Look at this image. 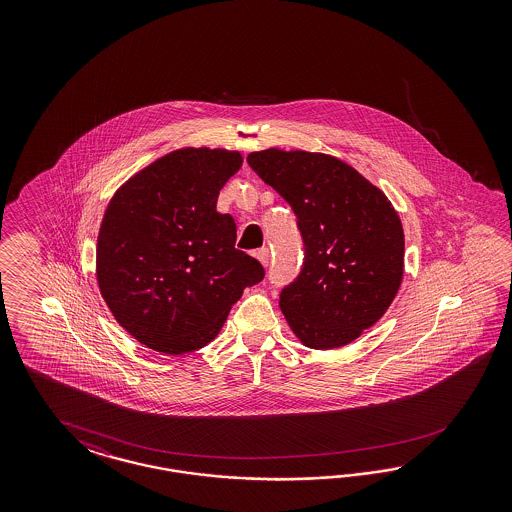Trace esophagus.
I'll use <instances>...</instances> for the list:
<instances>
[{
  "label": "esophagus",
  "mask_w": 512,
  "mask_h": 512,
  "mask_svg": "<svg viewBox=\"0 0 512 512\" xmlns=\"http://www.w3.org/2000/svg\"><path fill=\"white\" fill-rule=\"evenodd\" d=\"M255 257H257L264 266H268V263H270V251H268V248L259 249V251L255 253Z\"/></svg>",
  "instance_id": "obj_1"
}]
</instances>
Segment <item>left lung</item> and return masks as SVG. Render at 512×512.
Here are the masks:
<instances>
[{
  "label": "left lung",
  "instance_id": "8db88e82",
  "mask_svg": "<svg viewBox=\"0 0 512 512\" xmlns=\"http://www.w3.org/2000/svg\"><path fill=\"white\" fill-rule=\"evenodd\" d=\"M249 167L289 202L304 242L300 274L279 293L296 338L311 349L357 340L392 304L403 276L402 221L364 176L340 159L263 150Z\"/></svg>",
  "mask_w": 512,
  "mask_h": 512
}]
</instances>
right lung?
I'll use <instances>...</instances> for the list:
<instances>
[{"label":"right lung","instance_id":"1","mask_svg":"<svg viewBox=\"0 0 512 512\" xmlns=\"http://www.w3.org/2000/svg\"><path fill=\"white\" fill-rule=\"evenodd\" d=\"M242 155L176 150L116 191L97 238V281L116 321L142 345L184 355L216 338L263 264L234 248L217 195Z\"/></svg>","mask_w":512,"mask_h":512}]
</instances>
